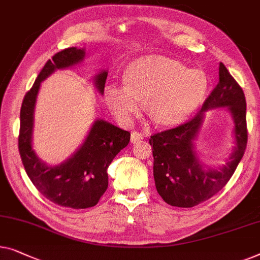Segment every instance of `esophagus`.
Masks as SVG:
<instances>
[{
  "instance_id": "esophagus-1",
  "label": "esophagus",
  "mask_w": 260,
  "mask_h": 260,
  "mask_svg": "<svg viewBox=\"0 0 260 260\" xmlns=\"http://www.w3.org/2000/svg\"><path fill=\"white\" fill-rule=\"evenodd\" d=\"M143 135L137 133V131H133V134H131V138L130 141L133 144H138V143H141L143 141Z\"/></svg>"
}]
</instances>
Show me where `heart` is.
<instances>
[{
	"mask_svg": "<svg viewBox=\"0 0 260 260\" xmlns=\"http://www.w3.org/2000/svg\"><path fill=\"white\" fill-rule=\"evenodd\" d=\"M123 88L109 85L105 102L116 117L129 122L138 104L156 126H175L201 108L209 90V80L199 69H187L179 59L148 55L135 59L122 74Z\"/></svg>",
	"mask_w": 260,
	"mask_h": 260,
	"instance_id": "obj_1",
	"label": "heart"
}]
</instances>
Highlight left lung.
Returning <instances> with one entry per match:
<instances>
[{
    "label": "left lung",
    "instance_id": "left-lung-1",
    "mask_svg": "<svg viewBox=\"0 0 260 260\" xmlns=\"http://www.w3.org/2000/svg\"><path fill=\"white\" fill-rule=\"evenodd\" d=\"M217 107H228L232 112L236 146L224 166L209 168L198 159L193 141L204 120V112ZM149 143L152 146L157 192L168 204L192 208L226 185L245 152L247 127L245 95L223 63H219V82L202 110L182 125L155 134Z\"/></svg>",
    "mask_w": 260,
    "mask_h": 260
}]
</instances>
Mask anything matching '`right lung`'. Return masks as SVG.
Returning <instances> with one entry per match:
<instances>
[{"instance_id":"obj_1","label":"right lung","mask_w":260,"mask_h":260,"mask_svg":"<svg viewBox=\"0 0 260 260\" xmlns=\"http://www.w3.org/2000/svg\"><path fill=\"white\" fill-rule=\"evenodd\" d=\"M84 48H67L44 64L31 89L25 93L20 114L18 150L28 177L49 201L70 209L95 206L108 189V168L116 155L129 144L130 133L103 119L93 122L83 144L63 163L49 167L32 149L34 111L41 82L57 69H67L83 61ZM108 71L93 77L101 95L104 92Z\"/></svg>"}]
</instances>
